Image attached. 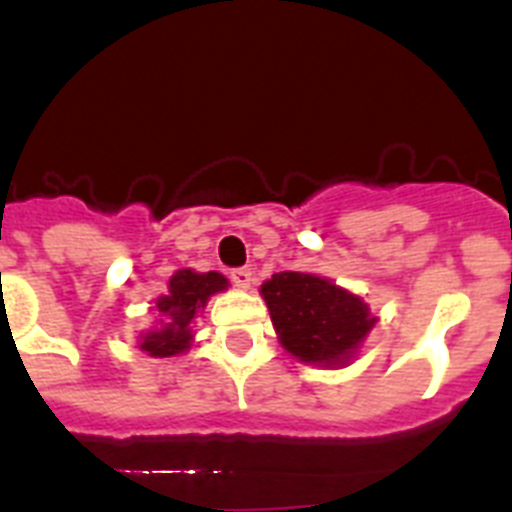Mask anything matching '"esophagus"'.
<instances>
[{
	"instance_id": "34e87169",
	"label": "esophagus",
	"mask_w": 512,
	"mask_h": 512,
	"mask_svg": "<svg viewBox=\"0 0 512 512\" xmlns=\"http://www.w3.org/2000/svg\"><path fill=\"white\" fill-rule=\"evenodd\" d=\"M230 282H233L235 287L248 289L253 284V271L251 269H233L230 271Z\"/></svg>"
}]
</instances>
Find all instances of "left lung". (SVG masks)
Wrapping results in <instances>:
<instances>
[{
	"label": "left lung",
	"mask_w": 512,
	"mask_h": 512,
	"mask_svg": "<svg viewBox=\"0 0 512 512\" xmlns=\"http://www.w3.org/2000/svg\"><path fill=\"white\" fill-rule=\"evenodd\" d=\"M279 343L302 364L341 369L377 325L359 295L307 271H279L261 284Z\"/></svg>",
	"instance_id": "8db88e82"
}]
</instances>
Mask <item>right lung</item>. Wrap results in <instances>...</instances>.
I'll return each mask as SVG.
<instances>
[{
  "label": "right lung",
  "mask_w": 512,
  "mask_h": 512,
  "mask_svg": "<svg viewBox=\"0 0 512 512\" xmlns=\"http://www.w3.org/2000/svg\"><path fill=\"white\" fill-rule=\"evenodd\" d=\"M228 289V279L217 271L179 269L171 274L169 292L151 307V328L140 330L138 348L153 359L187 354L194 341V320L207 300Z\"/></svg>",
  "instance_id": "right-lung-1"
}]
</instances>
